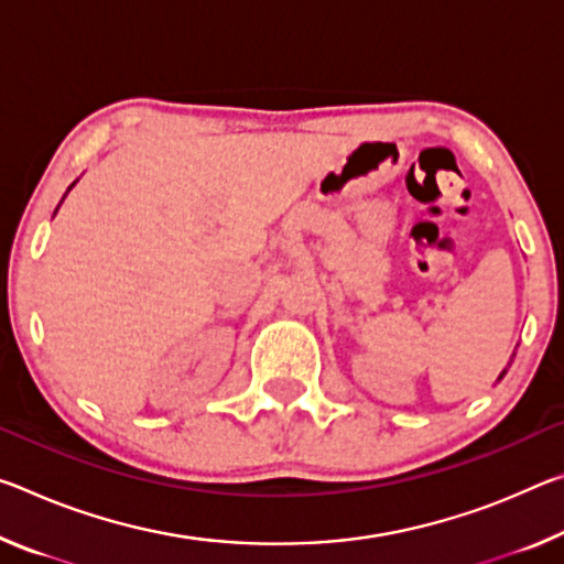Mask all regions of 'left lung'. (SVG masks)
I'll return each mask as SVG.
<instances>
[{
  "instance_id": "8db88e82",
  "label": "left lung",
  "mask_w": 564,
  "mask_h": 564,
  "mask_svg": "<svg viewBox=\"0 0 564 564\" xmlns=\"http://www.w3.org/2000/svg\"><path fill=\"white\" fill-rule=\"evenodd\" d=\"M505 373H507V369H505V371H502V377H505ZM502 377H499V379H502Z\"/></svg>"
}]
</instances>
